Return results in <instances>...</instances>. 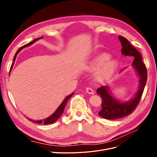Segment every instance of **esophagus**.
Returning a JSON list of instances; mask_svg holds the SVG:
<instances>
[{
  "label": "esophagus",
  "instance_id": "obj_1",
  "mask_svg": "<svg viewBox=\"0 0 157 157\" xmlns=\"http://www.w3.org/2000/svg\"><path fill=\"white\" fill-rule=\"evenodd\" d=\"M86 92L88 94H94V90H93L91 88H89V87H87V88H86Z\"/></svg>",
  "mask_w": 157,
  "mask_h": 157
}]
</instances>
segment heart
<instances>
[{"mask_svg":"<svg viewBox=\"0 0 157 157\" xmlns=\"http://www.w3.org/2000/svg\"><path fill=\"white\" fill-rule=\"evenodd\" d=\"M117 65L115 60L109 59V55L101 54L96 57L89 63L87 69L89 71H94L98 68L95 73V78L98 81H103L111 77Z\"/></svg>","mask_w":157,"mask_h":157,"instance_id":"heart-1","label":"heart"}]
</instances>
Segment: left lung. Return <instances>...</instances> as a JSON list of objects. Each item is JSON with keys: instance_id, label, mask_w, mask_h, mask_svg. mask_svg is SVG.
Instances as JSON below:
<instances>
[{"instance_id": "8db88e82", "label": "left lung", "mask_w": 157, "mask_h": 157, "mask_svg": "<svg viewBox=\"0 0 157 157\" xmlns=\"http://www.w3.org/2000/svg\"><path fill=\"white\" fill-rule=\"evenodd\" d=\"M118 39L122 46L121 50L122 54L126 56H133L134 58L132 66L136 69L137 75L140 77V85L138 91L134 97L132 98L130 101L125 103H121L113 98L107 86H103L97 90V94L102 99L101 109L98 113V115L109 120H115L126 117L135 110L143 94L147 78V69L145 65L142 61V57L140 52L124 36H119Z\"/></svg>"}]
</instances>
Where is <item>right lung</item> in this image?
<instances>
[{
  "mask_svg": "<svg viewBox=\"0 0 157 157\" xmlns=\"http://www.w3.org/2000/svg\"><path fill=\"white\" fill-rule=\"evenodd\" d=\"M42 38H43V37L38 38V39H35V40H33V41H31V42H29V43H28V44H25V45H24V46H21V48H20V49H19V50L16 52V53L15 56H14L13 60V63H14V61H15V60H16V56H17V54H18L19 52H20L23 48H24L25 47H27V46H29L31 45L32 44L34 43V42H35L36 40H39L40 39H42ZM13 64H12V66H11V69L12 68V66H13ZM10 70H11V69H10ZM73 93H72L71 94L69 95L68 96L66 97V98H65L64 100L63 101V102L61 103V105L58 107V109H56V111L53 114H52V115L51 116H50V117H48V118H45V119L41 120V121H33V120L30 119V118H27L28 120L31 121V122H33L39 123V124H42V123H43L44 124H52V123H54V122H56L57 120L58 119V118L60 117V116H61V115H62V113H63V111H64V109H65V107L66 104H67V101L69 100V99L71 96H73Z\"/></svg>",
  "mask_w": 157,
  "mask_h": 157,
  "instance_id": "add662e5",
  "label": "right lung"
}]
</instances>
